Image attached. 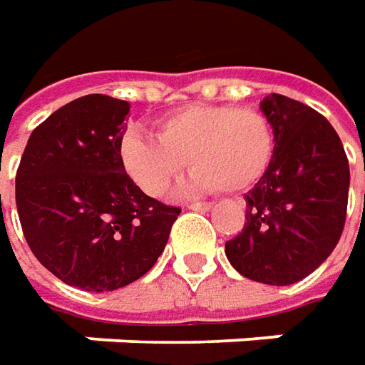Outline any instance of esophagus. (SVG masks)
<instances>
[{"label":"esophagus","instance_id":"1","mask_svg":"<svg viewBox=\"0 0 365 365\" xmlns=\"http://www.w3.org/2000/svg\"><path fill=\"white\" fill-rule=\"evenodd\" d=\"M187 207H189L190 211H209L213 205L211 203H189Z\"/></svg>","mask_w":365,"mask_h":365}]
</instances>
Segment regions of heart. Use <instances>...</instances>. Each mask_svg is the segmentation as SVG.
<instances>
[{
    "instance_id": "1",
    "label": "heart",
    "mask_w": 365,
    "mask_h": 365,
    "mask_svg": "<svg viewBox=\"0 0 365 365\" xmlns=\"http://www.w3.org/2000/svg\"><path fill=\"white\" fill-rule=\"evenodd\" d=\"M156 138L128 132L120 142L121 164L150 197H162L185 170H195L192 190L242 192L264 178L274 160L270 120L250 107L192 103L156 121Z\"/></svg>"
}]
</instances>
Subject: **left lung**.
Here are the masks:
<instances>
[{"instance_id":"left-lung-1","label":"left lung","mask_w":365,"mask_h":365,"mask_svg":"<svg viewBox=\"0 0 365 365\" xmlns=\"http://www.w3.org/2000/svg\"><path fill=\"white\" fill-rule=\"evenodd\" d=\"M276 135L274 160L245 195L244 230L225 242L237 272L264 284L299 282L329 258L345 225L349 162L329 121L272 93L259 103Z\"/></svg>"}]
</instances>
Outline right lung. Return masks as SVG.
<instances>
[{
  "label": "right lung",
  "mask_w": 365,
  "mask_h": 365,
  "mask_svg": "<svg viewBox=\"0 0 365 365\" xmlns=\"http://www.w3.org/2000/svg\"><path fill=\"white\" fill-rule=\"evenodd\" d=\"M128 113V101L78 97L36 128L18 166L26 242L46 270L83 290L106 292L142 278L180 213L125 173L120 142Z\"/></svg>",
  "instance_id": "add662e5"
}]
</instances>
